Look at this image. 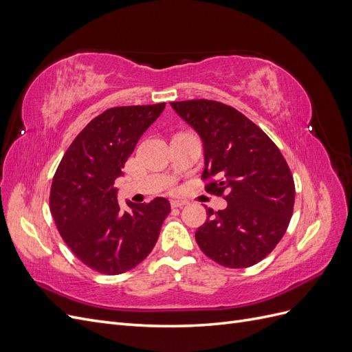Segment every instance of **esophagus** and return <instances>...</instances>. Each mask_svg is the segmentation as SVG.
Wrapping results in <instances>:
<instances>
[{"label":"esophagus","instance_id":"34e87169","mask_svg":"<svg viewBox=\"0 0 352 352\" xmlns=\"http://www.w3.org/2000/svg\"><path fill=\"white\" fill-rule=\"evenodd\" d=\"M186 204H188V202L182 201V199H172V201H170V206H172V208H179V207H184Z\"/></svg>","mask_w":352,"mask_h":352}]
</instances>
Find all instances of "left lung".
I'll use <instances>...</instances> for the list:
<instances>
[{
	"instance_id": "8db88e82",
	"label": "left lung",
	"mask_w": 352,
	"mask_h": 352,
	"mask_svg": "<svg viewBox=\"0 0 352 352\" xmlns=\"http://www.w3.org/2000/svg\"><path fill=\"white\" fill-rule=\"evenodd\" d=\"M204 145L206 190L228 195L225 210H207L195 232L201 251L230 269L257 264L274 250L289 225L294 177L279 148L230 105L210 100L170 102Z\"/></svg>"
}]
</instances>
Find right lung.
<instances>
[{
    "label": "right lung",
    "instance_id": "obj_1",
    "mask_svg": "<svg viewBox=\"0 0 352 352\" xmlns=\"http://www.w3.org/2000/svg\"><path fill=\"white\" fill-rule=\"evenodd\" d=\"M166 102L105 110L74 138L52 179L50 208L60 235L95 272L120 274L146 258L170 212L158 197L148 204L117 201L114 182L142 133Z\"/></svg>",
    "mask_w": 352,
    "mask_h": 352
}]
</instances>
